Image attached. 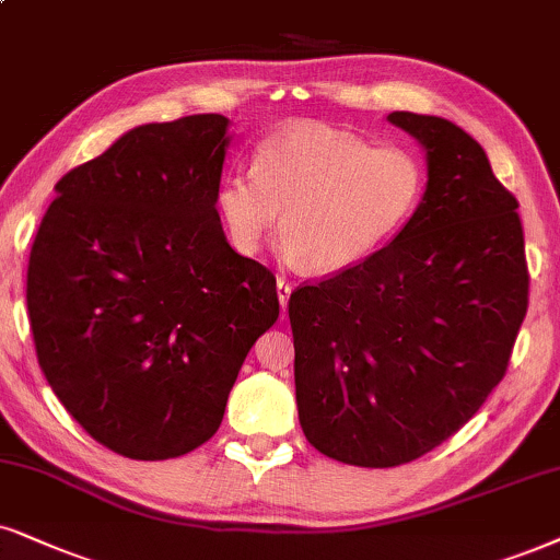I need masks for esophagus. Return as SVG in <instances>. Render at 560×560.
I'll list each match as a JSON object with an SVG mask.
<instances>
[{
  "label": "esophagus",
  "instance_id": "obj_1",
  "mask_svg": "<svg viewBox=\"0 0 560 560\" xmlns=\"http://www.w3.org/2000/svg\"><path fill=\"white\" fill-rule=\"evenodd\" d=\"M276 294H279V304H281V313L287 310L289 296H292V284L287 279H276Z\"/></svg>",
  "mask_w": 560,
  "mask_h": 560
}]
</instances>
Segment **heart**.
<instances>
[{
    "mask_svg": "<svg viewBox=\"0 0 560 560\" xmlns=\"http://www.w3.org/2000/svg\"><path fill=\"white\" fill-rule=\"evenodd\" d=\"M423 188L421 160L406 147H372L338 126L300 121L260 141L256 170L224 173L214 203L240 256H256L281 214L284 258L328 276L390 243Z\"/></svg>",
    "mask_w": 560,
    "mask_h": 560,
    "instance_id": "b5f03b06",
    "label": "heart"
}]
</instances>
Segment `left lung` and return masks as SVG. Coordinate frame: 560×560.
<instances>
[{"instance_id": "1", "label": "left lung", "mask_w": 560, "mask_h": 560, "mask_svg": "<svg viewBox=\"0 0 560 560\" xmlns=\"http://www.w3.org/2000/svg\"><path fill=\"white\" fill-rule=\"evenodd\" d=\"M387 121L427 152L419 209L390 245L289 296L304 436L359 468L410 463L478 413L529 289L520 203L483 147L447 118Z\"/></svg>"}]
</instances>
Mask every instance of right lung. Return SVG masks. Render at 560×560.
<instances>
[{
	"mask_svg": "<svg viewBox=\"0 0 560 560\" xmlns=\"http://www.w3.org/2000/svg\"><path fill=\"white\" fill-rule=\"evenodd\" d=\"M219 113L144 124L69 170L35 235L27 315L48 385L88 434L170 459L217 434L240 366L279 317L276 279L217 214Z\"/></svg>",
	"mask_w": 560,
	"mask_h": 560,
	"instance_id": "obj_1",
	"label": "right lung"
}]
</instances>
